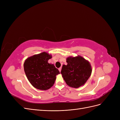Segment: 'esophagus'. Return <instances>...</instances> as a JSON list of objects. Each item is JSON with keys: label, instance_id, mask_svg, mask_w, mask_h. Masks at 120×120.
<instances>
[{"label": "esophagus", "instance_id": "esophagus-1", "mask_svg": "<svg viewBox=\"0 0 120 120\" xmlns=\"http://www.w3.org/2000/svg\"><path fill=\"white\" fill-rule=\"evenodd\" d=\"M59 71L60 72V71H61V67L59 68Z\"/></svg>", "mask_w": 120, "mask_h": 120}]
</instances>
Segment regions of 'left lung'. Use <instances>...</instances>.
Returning <instances> with one entry per match:
<instances>
[{"label": "left lung", "mask_w": 120, "mask_h": 120, "mask_svg": "<svg viewBox=\"0 0 120 120\" xmlns=\"http://www.w3.org/2000/svg\"><path fill=\"white\" fill-rule=\"evenodd\" d=\"M67 63L68 64L63 65L60 72L67 84L74 88L84 85L92 73L89 61L78 56L68 57Z\"/></svg>", "instance_id": "left-lung-1"}]
</instances>
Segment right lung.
Listing matches in <instances>:
<instances>
[{
    "label": "right lung",
    "instance_id": "right-lung-1",
    "mask_svg": "<svg viewBox=\"0 0 120 120\" xmlns=\"http://www.w3.org/2000/svg\"><path fill=\"white\" fill-rule=\"evenodd\" d=\"M52 56L43 52L28 58L24 63V70L27 79L34 88L48 90L53 86L56 75L60 74L57 68L48 63Z\"/></svg>",
    "mask_w": 120,
    "mask_h": 120
}]
</instances>
